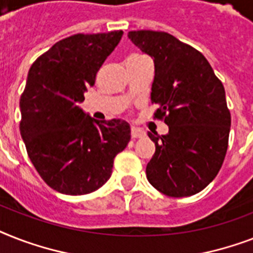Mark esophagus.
<instances>
[{"mask_svg": "<svg viewBox=\"0 0 253 253\" xmlns=\"http://www.w3.org/2000/svg\"><path fill=\"white\" fill-rule=\"evenodd\" d=\"M144 135H146V132H144L142 128H138V127H132V128H131V136L134 139L143 138Z\"/></svg>", "mask_w": 253, "mask_h": 253, "instance_id": "1", "label": "esophagus"}]
</instances>
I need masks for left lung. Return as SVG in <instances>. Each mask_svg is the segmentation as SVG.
<instances>
[{
    "mask_svg": "<svg viewBox=\"0 0 253 253\" xmlns=\"http://www.w3.org/2000/svg\"><path fill=\"white\" fill-rule=\"evenodd\" d=\"M128 39L154 59L151 101L169 131L148 136L156 151L147 180L169 197L197 194L219 172L227 152L231 115L226 93L206 57L163 31H130Z\"/></svg>",
    "mask_w": 253,
    "mask_h": 253,
    "instance_id": "obj_1",
    "label": "left lung"
}]
</instances>
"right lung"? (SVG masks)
<instances>
[{
  "instance_id": "1",
  "label": "right lung",
  "mask_w": 253,
  "mask_h": 253,
  "mask_svg": "<svg viewBox=\"0 0 253 253\" xmlns=\"http://www.w3.org/2000/svg\"><path fill=\"white\" fill-rule=\"evenodd\" d=\"M123 31L76 34L38 57L21 95V136L45 184L68 196L99 189L131 139L122 119L95 121L79 103Z\"/></svg>"
}]
</instances>
